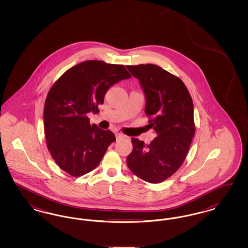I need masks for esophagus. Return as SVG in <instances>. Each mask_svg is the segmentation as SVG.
<instances>
[{"mask_svg": "<svg viewBox=\"0 0 248 248\" xmlns=\"http://www.w3.org/2000/svg\"><path fill=\"white\" fill-rule=\"evenodd\" d=\"M124 137V135H122V134H120V133H116V139L117 140H120L121 138H123Z\"/></svg>", "mask_w": 248, "mask_h": 248, "instance_id": "1", "label": "esophagus"}]
</instances>
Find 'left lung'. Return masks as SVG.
<instances>
[{
    "label": "left lung",
    "mask_w": 248,
    "mask_h": 248,
    "mask_svg": "<svg viewBox=\"0 0 248 248\" xmlns=\"http://www.w3.org/2000/svg\"><path fill=\"white\" fill-rule=\"evenodd\" d=\"M126 68L140 83L150 118L147 126L157 134L150 144L132 138L126 164L143 180L160 183L177 172L189 152L195 133L192 99L178 77L157 65Z\"/></svg>",
    "instance_id": "left-lung-1"
}]
</instances>
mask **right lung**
<instances>
[{"label": "right lung", "mask_w": 248, "mask_h": 248, "mask_svg": "<svg viewBox=\"0 0 248 248\" xmlns=\"http://www.w3.org/2000/svg\"><path fill=\"white\" fill-rule=\"evenodd\" d=\"M130 77L124 65L88 60L64 72L49 90L44 111L47 149L71 177L94 170L115 141L110 130L91 125L87 113H97L108 88Z\"/></svg>", "instance_id": "add662e5"}]
</instances>
